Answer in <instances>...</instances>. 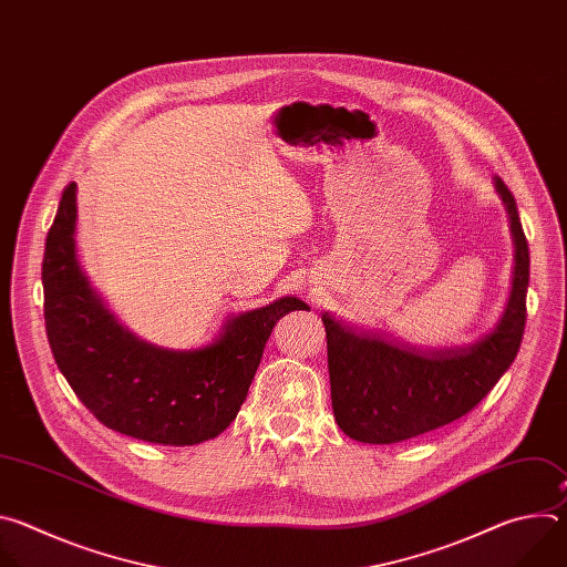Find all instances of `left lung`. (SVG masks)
I'll return each mask as SVG.
<instances>
[{"instance_id": "obj_1", "label": "left lung", "mask_w": 567, "mask_h": 567, "mask_svg": "<svg viewBox=\"0 0 567 567\" xmlns=\"http://www.w3.org/2000/svg\"><path fill=\"white\" fill-rule=\"evenodd\" d=\"M496 190L509 213L516 267L505 313L487 337L455 350H420L322 313L332 411L348 437L394 444L451 424L475 409L514 363L527 318L529 247L516 199L501 177Z\"/></svg>"}]
</instances>
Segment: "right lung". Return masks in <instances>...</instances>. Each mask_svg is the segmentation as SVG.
<instances>
[{
  "label": "right lung",
  "mask_w": 567,
  "mask_h": 567,
  "mask_svg": "<svg viewBox=\"0 0 567 567\" xmlns=\"http://www.w3.org/2000/svg\"><path fill=\"white\" fill-rule=\"evenodd\" d=\"M75 184L49 228L42 285L53 359L75 396L107 429L164 446L217 437L247 399L276 322L307 305L285 296L233 316L199 350H164L127 332L75 260Z\"/></svg>",
  "instance_id": "obj_1"
}]
</instances>
